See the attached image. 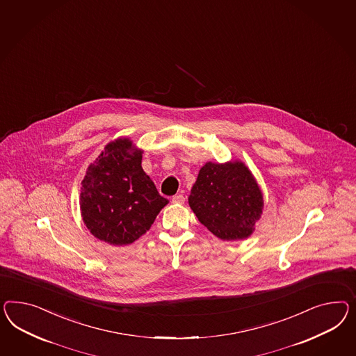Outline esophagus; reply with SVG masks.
I'll return each mask as SVG.
<instances>
[{
  "label": "esophagus",
  "instance_id": "1",
  "mask_svg": "<svg viewBox=\"0 0 356 356\" xmlns=\"http://www.w3.org/2000/svg\"><path fill=\"white\" fill-rule=\"evenodd\" d=\"M184 202H185V197H184L183 194L173 195L172 203H175V204H183Z\"/></svg>",
  "mask_w": 356,
  "mask_h": 356
}]
</instances>
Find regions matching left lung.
Listing matches in <instances>:
<instances>
[{
  "label": "left lung",
  "mask_w": 356,
  "mask_h": 356,
  "mask_svg": "<svg viewBox=\"0 0 356 356\" xmlns=\"http://www.w3.org/2000/svg\"><path fill=\"white\" fill-rule=\"evenodd\" d=\"M189 206L218 238L236 241L252 234L264 201L254 175L243 162H207L193 185Z\"/></svg>",
  "instance_id": "left-lung-1"
}]
</instances>
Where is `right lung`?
<instances>
[{
	"mask_svg": "<svg viewBox=\"0 0 356 356\" xmlns=\"http://www.w3.org/2000/svg\"><path fill=\"white\" fill-rule=\"evenodd\" d=\"M144 150L128 137L106 145L81 181L80 211L99 241L124 246L150 229L168 203L141 165Z\"/></svg>",
	"mask_w": 356,
	"mask_h": 356,
	"instance_id": "1",
	"label": "right lung"
}]
</instances>
